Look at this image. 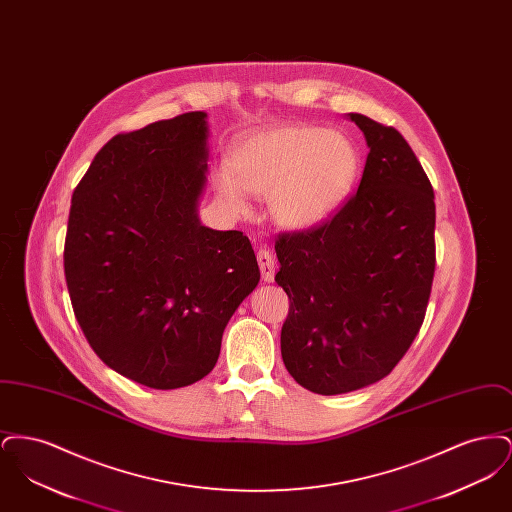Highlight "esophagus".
I'll return each mask as SVG.
<instances>
[{"instance_id":"34e87169","label":"esophagus","mask_w":512,"mask_h":512,"mask_svg":"<svg viewBox=\"0 0 512 512\" xmlns=\"http://www.w3.org/2000/svg\"><path fill=\"white\" fill-rule=\"evenodd\" d=\"M257 261H259V267H261V272H263V278H265L267 282H272V280H274L276 261H274V255L270 253V249L261 247V249L257 251Z\"/></svg>"}]
</instances>
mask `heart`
I'll return each mask as SVG.
<instances>
[{
    "mask_svg": "<svg viewBox=\"0 0 512 512\" xmlns=\"http://www.w3.org/2000/svg\"><path fill=\"white\" fill-rule=\"evenodd\" d=\"M359 151L349 138L320 126H280L253 134L236 147L232 169L215 172L220 197L245 209V190L270 195L274 219L309 228L328 219L351 192Z\"/></svg>",
    "mask_w": 512,
    "mask_h": 512,
    "instance_id": "obj_1",
    "label": "heart"
}]
</instances>
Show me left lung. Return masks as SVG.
Segmentation results:
<instances>
[{"mask_svg": "<svg viewBox=\"0 0 512 512\" xmlns=\"http://www.w3.org/2000/svg\"><path fill=\"white\" fill-rule=\"evenodd\" d=\"M370 147L359 188L307 230L280 232L276 284L290 299L282 359L320 395L386 378L409 351L436 272L434 188L407 140L351 113Z\"/></svg>", "mask_w": 512, "mask_h": 512, "instance_id": "obj_1", "label": "left lung"}]
</instances>
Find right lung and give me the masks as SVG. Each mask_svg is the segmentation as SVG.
Masks as SVG:
<instances>
[{
	"mask_svg": "<svg viewBox=\"0 0 512 512\" xmlns=\"http://www.w3.org/2000/svg\"><path fill=\"white\" fill-rule=\"evenodd\" d=\"M192 111L121 132L74 188L65 278L99 359L153 390H176L217 365L222 332L259 284L240 230L197 219L207 124Z\"/></svg>",
	"mask_w": 512,
	"mask_h": 512,
	"instance_id": "obj_1",
	"label": "right lung"
}]
</instances>
